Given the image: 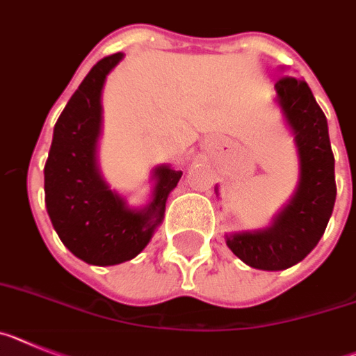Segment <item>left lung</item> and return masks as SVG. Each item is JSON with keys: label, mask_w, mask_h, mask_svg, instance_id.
Segmentation results:
<instances>
[{"label": "left lung", "mask_w": 356, "mask_h": 356, "mask_svg": "<svg viewBox=\"0 0 356 356\" xmlns=\"http://www.w3.org/2000/svg\"><path fill=\"white\" fill-rule=\"evenodd\" d=\"M277 102L292 127L301 157V181L293 199L270 229L227 236L238 258L261 270H283L301 261L319 243L335 206V157L327 122L305 80H276Z\"/></svg>", "instance_id": "1"}]
</instances>
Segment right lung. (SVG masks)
Instances as JSON below:
<instances>
[{"label": "right lung", "mask_w": 356, "mask_h": 356, "mask_svg": "<svg viewBox=\"0 0 356 356\" xmlns=\"http://www.w3.org/2000/svg\"><path fill=\"white\" fill-rule=\"evenodd\" d=\"M123 54L98 60L58 116L44 165V202L58 238L91 265H116L145 249L165 215L168 193L181 170L157 166L154 200L132 211L107 188L97 168L104 80Z\"/></svg>", "instance_id": "obj_1"}]
</instances>
